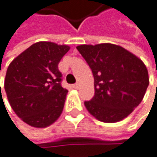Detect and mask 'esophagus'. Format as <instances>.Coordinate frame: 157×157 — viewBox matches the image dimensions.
<instances>
[{
    "label": "esophagus",
    "mask_w": 157,
    "mask_h": 157,
    "mask_svg": "<svg viewBox=\"0 0 157 157\" xmlns=\"http://www.w3.org/2000/svg\"><path fill=\"white\" fill-rule=\"evenodd\" d=\"M72 87H73L74 89H79V88H80V84H79V83H76V84H74V85L72 86Z\"/></svg>",
    "instance_id": "1"
}]
</instances>
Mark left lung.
<instances>
[{"label":"left lung","mask_w":157,"mask_h":157,"mask_svg":"<svg viewBox=\"0 0 157 157\" xmlns=\"http://www.w3.org/2000/svg\"><path fill=\"white\" fill-rule=\"evenodd\" d=\"M94 75L95 96L85 102L97 120L112 123L128 117L142 102L149 85L144 63L124 48L102 43L76 47Z\"/></svg>","instance_id":"8db88e82"}]
</instances>
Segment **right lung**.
<instances>
[{"label":"right lung","instance_id":"add662e5","mask_svg":"<svg viewBox=\"0 0 157 157\" xmlns=\"http://www.w3.org/2000/svg\"><path fill=\"white\" fill-rule=\"evenodd\" d=\"M69 49L67 45L40 41L10 63L4 89L12 109L28 125L45 128L60 116L68 90L60 85L58 64Z\"/></svg>","mask_w":157,"mask_h":157}]
</instances>
